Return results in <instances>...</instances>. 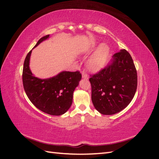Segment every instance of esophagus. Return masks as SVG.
I'll return each instance as SVG.
<instances>
[{"instance_id": "34e87169", "label": "esophagus", "mask_w": 159, "mask_h": 159, "mask_svg": "<svg viewBox=\"0 0 159 159\" xmlns=\"http://www.w3.org/2000/svg\"><path fill=\"white\" fill-rule=\"evenodd\" d=\"M82 78L84 79H85V80H88L89 79V77L88 76V75L86 74H85V73L82 74Z\"/></svg>"}]
</instances>
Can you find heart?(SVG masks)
Segmentation results:
<instances>
[{
    "mask_svg": "<svg viewBox=\"0 0 159 159\" xmlns=\"http://www.w3.org/2000/svg\"><path fill=\"white\" fill-rule=\"evenodd\" d=\"M86 49L85 46H81L80 54H83ZM109 54V48L106 44L102 43L86 61V68L92 73H96L102 70L106 63Z\"/></svg>",
    "mask_w": 159,
    "mask_h": 159,
    "instance_id": "b5f03b06",
    "label": "heart"
}]
</instances>
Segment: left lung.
I'll return each instance as SVG.
<instances>
[{"label": "left lung", "instance_id": "1", "mask_svg": "<svg viewBox=\"0 0 159 159\" xmlns=\"http://www.w3.org/2000/svg\"><path fill=\"white\" fill-rule=\"evenodd\" d=\"M91 100L103 115L121 111L131 102L137 87V74L129 53L121 50L113 56L109 65L92 76Z\"/></svg>", "mask_w": 159, "mask_h": 159}]
</instances>
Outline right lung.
Wrapping results in <instances>:
<instances>
[{
    "mask_svg": "<svg viewBox=\"0 0 159 159\" xmlns=\"http://www.w3.org/2000/svg\"><path fill=\"white\" fill-rule=\"evenodd\" d=\"M49 36L40 38L34 48ZM31 53L32 50L26 57L22 71L23 86L28 99L35 107L47 114H64L72 104L74 91L81 80V74L78 71H63L52 78H38L30 70Z\"/></svg>",
    "mask_w": 159,
    "mask_h": 159,
    "instance_id": "right-lung-1",
    "label": "right lung"
}]
</instances>
